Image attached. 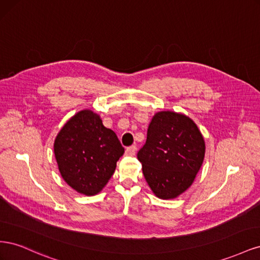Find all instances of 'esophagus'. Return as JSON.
I'll list each match as a JSON object with an SVG mask.
<instances>
[{
	"label": "esophagus",
	"mask_w": 260,
	"mask_h": 260,
	"mask_svg": "<svg viewBox=\"0 0 260 260\" xmlns=\"http://www.w3.org/2000/svg\"><path fill=\"white\" fill-rule=\"evenodd\" d=\"M125 154L128 156H135L137 154V146L136 145L129 146L127 149H125Z\"/></svg>",
	"instance_id": "esophagus-1"
}]
</instances>
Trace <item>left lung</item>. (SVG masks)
<instances>
[{"instance_id":"8db88e82","label":"left lung","mask_w":260,"mask_h":260,"mask_svg":"<svg viewBox=\"0 0 260 260\" xmlns=\"http://www.w3.org/2000/svg\"><path fill=\"white\" fill-rule=\"evenodd\" d=\"M205 141L190 117L171 111L156 113L138 152L148 186L161 200H174L194 182L205 157Z\"/></svg>"}]
</instances>
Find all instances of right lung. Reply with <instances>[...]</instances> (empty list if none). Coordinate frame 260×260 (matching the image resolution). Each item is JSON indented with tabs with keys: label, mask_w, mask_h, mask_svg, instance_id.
Wrapping results in <instances>:
<instances>
[{
	"label": "right lung",
	"mask_w": 260,
	"mask_h": 260,
	"mask_svg": "<svg viewBox=\"0 0 260 260\" xmlns=\"http://www.w3.org/2000/svg\"><path fill=\"white\" fill-rule=\"evenodd\" d=\"M116 133L104 127L91 109L78 112L54 141V155L65 182L78 193L93 196L107 184L123 155Z\"/></svg>",
	"instance_id": "obj_1"
}]
</instances>
